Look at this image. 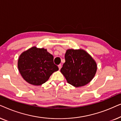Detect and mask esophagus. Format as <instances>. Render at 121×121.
<instances>
[{
  "label": "esophagus",
  "mask_w": 121,
  "mask_h": 121,
  "mask_svg": "<svg viewBox=\"0 0 121 121\" xmlns=\"http://www.w3.org/2000/svg\"><path fill=\"white\" fill-rule=\"evenodd\" d=\"M58 66L59 69V70H60V69H61V68H62V65H61V64H59V65H58Z\"/></svg>",
  "instance_id": "34e87169"
}]
</instances>
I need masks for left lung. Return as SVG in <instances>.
Returning a JSON list of instances; mask_svg holds the SVG:
<instances>
[{"label":"left lung","mask_w":121,"mask_h":121,"mask_svg":"<svg viewBox=\"0 0 121 121\" xmlns=\"http://www.w3.org/2000/svg\"><path fill=\"white\" fill-rule=\"evenodd\" d=\"M65 62L60 72L68 83L74 87L83 86L95 77L97 64L91 56L82 49H68L65 54Z\"/></svg>","instance_id":"1"}]
</instances>
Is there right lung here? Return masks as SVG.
Listing matches in <instances>:
<instances>
[{"instance_id":"add662e5","label":"right lung","mask_w":121,"mask_h":121,"mask_svg":"<svg viewBox=\"0 0 121 121\" xmlns=\"http://www.w3.org/2000/svg\"><path fill=\"white\" fill-rule=\"evenodd\" d=\"M17 67L23 79L28 83L36 86L46 82L59 69L54 64L53 56L47 49L35 46L20 54Z\"/></svg>"}]
</instances>
